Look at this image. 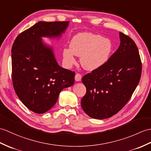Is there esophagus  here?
<instances>
[{
	"instance_id": "1",
	"label": "esophagus",
	"mask_w": 151,
	"mask_h": 151,
	"mask_svg": "<svg viewBox=\"0 0 151 151\" xmlns=\"http://www.w3.org/2000/svg\"><path fill=\"white\" fill-rule=\"evenodd\" d=\"M75 78L76 81H77V82L80 81V80H81V79H82V75H80V73H76V74L75 75Z\"/></svg>"
}]
</instances>
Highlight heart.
Returning <instances> with one entry per match:
<instances>
[{
  "label": "heart",
  "mask_w": 151,
  "mask_h": 151,
  "mask_svg": "<svg viewBox=\"0 0 151 151\" xmlns=\"http://www.w3.org/2000/svg\"><path fill=\"white\" fill-rule=\"evenodd\" d=\"M111 41L99 35L80 33L73 37L69 47L63 50L65 64L71 66L75 64V55L80 57L82 67L89 71L99 68L108 60L112 51Z\"/></svg>",
  "instance_id": "1"
}]
</instances>
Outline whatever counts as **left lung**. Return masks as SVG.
Segmentation results:
<instances>
[{
  "instance_id": "obj_1",
  "label": "left lung",
  "mask_w": 151,
  "mask_h": 151,
  "mask_svg": "<svg viewBox=\"0 0 151 151\" xmlns=\"http://www.w3.org/2000/svg\"><path fill=\"white\" fill-rule=\"evenodd\" d=\"M120 45L105 64L82 78L86 93L81 100L85 113L95 119L118 113L130 100L142 75V61L131 38L120 32Z\"/></svg>"
}]
</instances>
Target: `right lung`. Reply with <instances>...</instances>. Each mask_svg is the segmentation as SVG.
<instances>
[{
    "label": "right lung",
    "instance_id": "add662e5",
    "mask_svg": "<svg viewBox=\"0 0 151 151\" xmlns=\"http://www.w3.org/2000/svg\"><path fill=\"white\" fill-rule=\"evenodd\" d=\"M68 25L69 21H40L20 33L12 45L14 89L24 106L35 113L50 110L61 91L74 84L75 72L60 67L52 49L41 40L42 37H59Z\"/></svg>",
    "mask_w": 151,
    "mask_h": 151
}]
</instances>
